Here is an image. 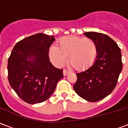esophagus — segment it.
<instances>
[{
    "mask_svg": "<svg viewBox=\"0 0 128 128\" xmlns=\"http://www.w3.org/2000/svg\"><path fill=\"white\" fill-rule=\"evenodd\" d=\"M68 72H68V71L67 70L64 69V70H63V74H64V76H66V75H68Z\"/></svg>",
    "mask_w": 128,
    "mask_h": 128,
    "instance_id": "34e87169",
    "label": "esophagus"
}]
</instances>
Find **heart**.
I'll return each mask as SVG.
<instances>
[{"label": "heart", "mask_w": 128, "mask_h": 128, "mask_svg": "<svg viewBox=\"0 0 128 128\" xmlns=\"http://www.w3.org/2000/svg\"><path fill=\"white\" fill-rule=\"evenodd\" d=\"M97 56V47L93 40L88 38L69 36L59 40L58 46H52L50 57L53 62L61 66L66 61L75 69L82 70L91 65Z\"/></svg>", "instance_id": "obj_1"}]
</instances>
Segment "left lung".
<instances>
[{
    "mask_svg": "<svg viewBox=\"0 0 128 128\" xmlns=\"http://www.w3.org/2000/svg\"><path fill=\"white\" fill-rule=\"evenodd\" d=\"M84 34L96 43L97 56L88 69L76 73L78 80L73 89L86 101L98 102L109 95L116 85L123 66L121 49L106 34L96 32Z\"/></svg>",
    "mask_w": 128,
    "mask_h": 128,
    "instance_id": "obj_1",
    "label": "left lung"
}]
</instances>
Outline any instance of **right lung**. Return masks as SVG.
<instances>
[{
    "mask_svg": "<svg viewBox=\"0 0 128 128\" xmlns=\"http://www.w3.org/2000/svg\"><path fill=\"white\" fill-rule=\"evenodd\" d=\"M53 36L37 34L15 45L8 59V80L24 102L30 104L47 100L64 77L63 70L50 63L48 50Z\"/></svg>",
    "mask_w": 128,
    "mask_h": 128,
    "instance_id": "1",
    "label": "right lung"
}]
</instances>
